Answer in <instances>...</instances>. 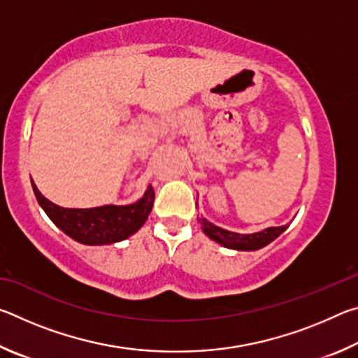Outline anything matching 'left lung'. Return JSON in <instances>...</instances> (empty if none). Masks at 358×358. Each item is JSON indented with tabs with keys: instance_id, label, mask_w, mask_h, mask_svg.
Segmentation results:
<instances>
[{
	"instance_id": "1",
	"label": "left lung",
	"mask_w": 358,
	"mask_h": 358,
	"mask_svg": "<svg viewBox=\"0 0 358 358\" xmlns=\"http://www.w3.org/2000/svg\"><path fill=\"white\" fill-rule=\"evenodd\" d=\"M199 222L202 224L203 232L208 235L211 240L217 241V243L224 245L226 248H232V250H240V251H254V250H260L273 241L275 238L280 237V235L287 229V226H281V227H268L262 230V232L257 234H235V232H229V230H224L221 227L215 226L210 221L205 220H199Z\"/></svg>"
}]
</instances>
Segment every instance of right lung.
I'll return each mask as SVG.
<instances>
[{
    "label": "right lung",
    "mask_w": 358,
    "mask_h": 358,
    "mask_svg": "<svg viewBox=\"0 0 358 358\" xmlns=\"http://www.w3.org/2000/svg\"><path fill=\"white\" fill-rule=\"evenodd\" d=\"M31 185L47 216L71 238L85 245H108L131 237L147 221L155 203V189L148 186L141 201L124 207L104 205L98 208H63L42 196L33 180Z\"/></svg>",
    "instance_id": "obj_1"
}]
</instances>
